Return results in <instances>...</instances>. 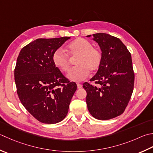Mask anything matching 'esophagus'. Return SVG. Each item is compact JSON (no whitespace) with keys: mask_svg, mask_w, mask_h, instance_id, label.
I'll return each mask as SVG.
<instances>
[{"mask_svg":"<svg viewBox=\"0 0 153 153\" xmlns=\"http://www.w3.org/2000/svg\"><path fill=\"white\" fill-rule=\"evenodd\" d=\"M77 88H78V89H81L82 88V85L80 84V83H77Z\"/></svg>","mask_w":153,"mask_h":153,"instance_id":"34e87169","label":"esophagus"}]
</instances>
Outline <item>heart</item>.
<instances>
[{
	"mask_svg": "<svg viewBox=\"0 0 153 153\" xmlns=\"http://www.w3.org/2000/svg\"><path fill=\"white\" fill-rule=\"evenodd\" d=\"M68 54L77 57V66L71 69L67 77L72 82H82L89 76V71L95 72L99 70L102 61V55L100 50L94 48L90 42L83 38H77L68 45ZM52 61L55 66L63 72H66L70 68V59L61 49L56 50L52 55Z\"/></svg>",
	"mask_w": 153,
	"mask_h": 153,
	"instance_id": "obj_1",
	"label": "heart"
}]
</instances>
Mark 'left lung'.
I'll return each instance as SVG.
<instances>
[{
	"label": "left lung",
	"mask_w": 153,
	"mask_h": 153,
	"mask_svg": "<svg viewBox=\"0 0 153 153\" xmlns=\"http://www.w3.org/2000/svg\"><path fill=\"white\" fill-rule=\"evenodd\" d=\"M92 36L102 55L101 66L90 79L98 86L85 82L83 87L90 114L99 120H108L124 112L132 95L134 80L132 59L120 39L105 33Z\"/></svg>",
	"instance_id": "1"
}]
</instances>
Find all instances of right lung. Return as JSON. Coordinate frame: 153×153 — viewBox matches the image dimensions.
Here are the masks:
<instances>
[{"mask_svg": "<svg viewBox=\"0 0 153 153\" xmlns=\"http://www.w3.org/2000/svg\"><path fill=\"white\" fill-rule=\"evenodd\" d=\"M70 37L38 38L22 48L14 69L19 97L26 110L43 123L54 124L67 115L77 89L52 61L53 53Z\"/></svg>", "mask_w": 153, "mask_h": 153, "instance_id": "add662e5", "label": "right lung"}]
</instances>
